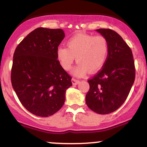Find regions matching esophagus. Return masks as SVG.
Segmentation results:
<instances>
[{"label":"esophagus","mask_w":147,"mask_h":147,"mask_svg":"<svg viewBox=\"0 0 147 147\" xmlns=\"http://www.w3.org/2000/svg\"><path fill=\"white\" fill-rule=\"evenodd\" d=\"M72 83L73 85H77L79 83V81L75 79H72Z\"/></svg>","instance_id":"1"}]
</instances>
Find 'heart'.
I'll return each instance as SVG.
<instances>
[{"mask_svg": "<svg viewBox=\"0 0 147 147\" xmlns=\"http://www.w3.org/2000/svg\"><path fill=\"white\" fill-rule=\"evenodd\" d=\"M68 48L57 49V58L64 70L71 69L75 58L79 62L72 75L77 77L85 76L90 70L95 72L102 68L109 53V45L104 36L78 33L67 41Z\"/></svg>", "mask_w": 147, "mask_h": 147, "instance_id": "obj_1", "label": "heart"}]
</instances>
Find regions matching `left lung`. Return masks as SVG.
<instances>
[{"label": "left lung", "instance_id": "left-lung-1", "mask_svg": "<svg viewBox=\"0 0 147 147\" xmlns=\"http://www.w3.org/2000/svg\"><path fill=\"white\" fill-rule=\"evenodd\" d=\"M106 38L109 53L102 70L88 82V107L98 114L117 110L129 95L136 77L132 51L120 35L110 29L96 30Z\"/></svg>", "mask_w": 147, "mask_h": 147}]
</instances>
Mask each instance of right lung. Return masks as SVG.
Segmentation results:
<instances>
[{
    "label": "right lung",
    "mask_w": 147,
    "mask_h": 147,
    "mask_svg": "<svg viewBox=\"0 0 147 147\" xmlns=\"http://www.w3.org/2000/svg\"><path fill=\"white\" fill-rule=\"evenodd\" d=\"M65 37L63 30L38 28L15 50L11 72L13 88L29 112L39 117L59 111L71 77L57 58V49Z\"/></svg>",
    "instance_id": "obj_1"
}]
</instances>
